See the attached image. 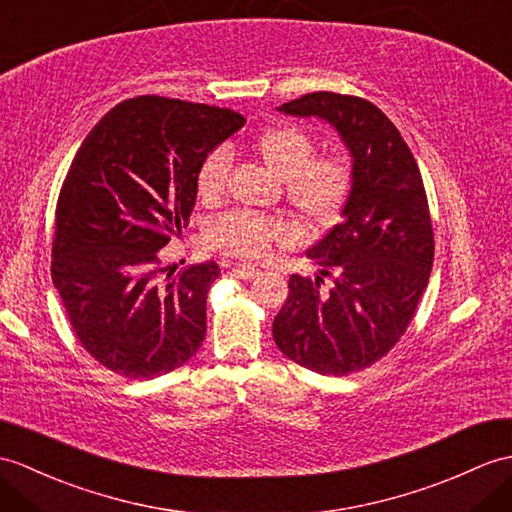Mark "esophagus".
Listing matches in <instances>:
<instances>
[{
    "label": "esophagus",
    "mask_w": 512,
    "mask_h": 512,
    "mask_svg": "<svg viewBox=\"0 0 512 512\" xmlns=\"http://www.w3.org/2000/svg\"><path fill=\"white\" fill-rule=\"evenodd\" d=\"M233 275L248 281V279L257 277V275H259V270H257L255 266H248V264H237V266H233Z\"/></svg>",
    "instance_id": "esophagus-1"
}]
</instances>
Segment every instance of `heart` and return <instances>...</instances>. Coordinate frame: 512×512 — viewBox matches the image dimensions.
<instances>
[{"instance_id":"1","label":"heart","mask_w":512,"mask_h":512,"mask_svg":"<svg viewBox=\"0 0 512 512\" xmlns=\"http://www.w3.org/2000/svg\"><path fill=\"white\" fill-rule=\"evenodd\" d=\"M255 150L268 168L285 181V194L303 216L325 220L340 209L349 194V163L336 154L314 157L316 141L294 124L268 128L255 141ZM231 154L216 148L202 161L196 174V192L205 202H216L227 187ZM294 224L259 216L251 211H233L209 227L207 240L213 248L244 257L259 259L268 255L272 244L292 242Z\"/></svg>"}]
</instances>
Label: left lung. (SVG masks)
<instances>
[{
    "label": "left lung",
    "mask_w": 512,
    "mask_h": 512,
    "mask_svg": "<svg viewBox=\"0 0 512 512\" xmlns=\"http://www.w3.org/2000/svg\"><path fill=\"white\" fill-rule=\"evenodd\" d=\"M279 111L318 117L351 154V189L342 222L307 251L323 268L292 275L272 323L283 355L320 375L371 366L408 329L434 261V233L419 165L397 126L355 95L316 91ZM323 276L332 277L324 288Z\"/></svg>",
    "instance_id": "1"
}]
</instances>
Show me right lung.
Masks as SVG:
<instances>
[{"label": "right lung", "mask_w": 512, "mask_h": 512, "mask_svg": "<svg viewBox=\"0 0 512 512\" xmlns=\"http://www.w3.org/2000/svg\"><path fill=\"white\" fill-rule=\"evenodd\" d=\"M244 124L231 109L139 95L78 148L56 205L52 281L76 338L109 371L159 377L205 340L218 264L174 275L159 251L187 227L202 161Z\"/></svg>", "instance_id": "right-lung-1"}]
</instances>
